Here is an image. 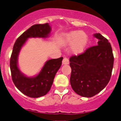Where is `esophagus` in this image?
<instances>
[{
  "label": "esophagus",
  "mask_w": 121,
  "mask_h": 121,
  "mask_svg": "<svg viewBox=\"0 0 121 121\" xmlns=\"http://www.w3.org/2000/svg\"><path fill=\"white\" fill-rule=\"evenodd\" d=\"M69 61L67 57H64L62 60L63 65H68L69 64Z\"/></svg>",
  "instance_id": "1"
}]
</instances>
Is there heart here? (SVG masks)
Returning a JSON list of instances; mask_svg holds the SVG:
<instances>
[{"mask_svg":"<svg viewBox=\"0 0 121 121\" xmlns=\"http://www.w3.org/2000/svg\"><path fill=\"white\" fill-rule=\"evenodd\" d=\"M63 41L66 44H72V52L75 55H79L84 51L88 43V36L81 31H73L65 34Z\"/></svg>","mask_w":121,"mask_h":121,"instance_id":"b5f03b06","label":"heart"}]
</instances>
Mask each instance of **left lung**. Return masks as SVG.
Instances as JSON below:
<instances>
[{
    "mask_svg": "<svg viewBox=\"0 0 121 121\" xmlns=\"http://www.w3.org/2000/svg\"><path fill=\"white\" fill-rule=\"evenodd\" d=\"M98 45L69 58L70 82L73 90L82 97H91L100 92L109 82L114 57L110 43L100 33L94 34Z\"/></svg>",
    "mask_w": 121,
    "mask_h": 121,
    "instance_id": "obj_1",
    "label": "left lung"
}]
</instances>
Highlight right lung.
<instances>
[{
    "instance_id": "right-lung-1",
    "label": "right lung",
    "mask_w": 121,
    "mask_h": 121,
    "mask_svg": "<svg viewBox=\"0 0 121 121\" xmlns=\"http://www.w3.org/2000/svg\"><path fill=\"white\" fill-rule=\"evenodd\" d=\"M51 29L48 24H35L23 33L16 40L10 59V68L15 86L21 92L28 97L37 98L47 94L50 90L56 72L62 65L63 57L53 59L46 62L40 73L34 78L24 75L17 65V59L20 49L30 37L48 36Z\"/></svg>"
}]
</instances>
